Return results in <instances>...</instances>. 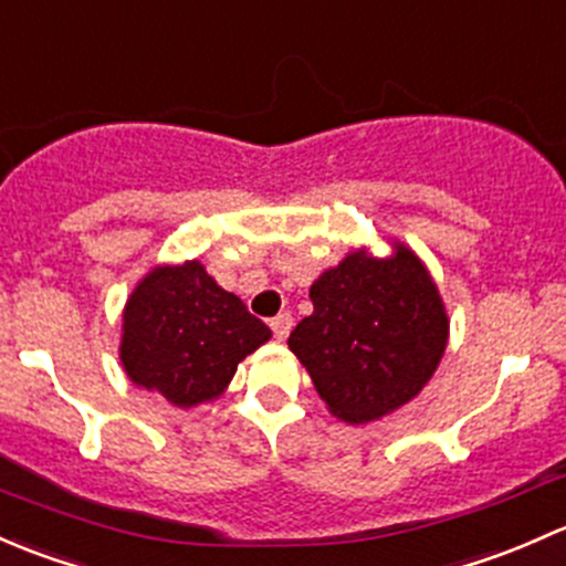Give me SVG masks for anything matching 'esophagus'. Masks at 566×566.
<instances>
[{
    "instance_id": "esophagus-1",
    "label": "esophagus",
    "mask_w": 566,
    "mask_h": 566,
    "mask_svg": "<svg viewBox=\"0 0 566 566\" xmlns=\"http://www.w3.org/2000/svg\"><path fill=\"white\" fill-rule=\"evenodd\" d=\"M270 326H272V332H275L277 340H285L291 332V326H294V318H291V313H277V316L270 322Z\"/></svg>"
}]
</instances>
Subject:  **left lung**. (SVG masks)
<instances>
[{
	"mask_svg": "<svg viewBox=\"0 0 566 566\" xmlns=\"http://www.w3.org/2000/svg\"><path fill=\"white\" fill-rule=\"evenodd\" d=\"M313 313L291 332L296 354L343 422H370L422 392L444 357L450 318L428 266L395 242L354 250L311 285Z\"/></svg>",
	"mask_w": 566,
	"mask_h": 566,
	"instance_id": "1",
	"label": "left lung"
}]
</instances>
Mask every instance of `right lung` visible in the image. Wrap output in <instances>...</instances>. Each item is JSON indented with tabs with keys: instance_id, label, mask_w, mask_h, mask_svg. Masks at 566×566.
Segmentation results:
<instances>
[{
	"instance_id": "1",
	"label": "right lung",
	"mask_w": 566,
	"mask_h": 566,
	"mask_svg": "<svg viewBox=\"0 0 566 566\" xmlns=\"http://www.w3.org/2000/svg\"><path fill=\"white\" fill-rule=\"evenodd\" d=\"M272 337L203 264L155 266L127 296L119 359L133 384L179 409L223 395L237 365Z\"/></svg>"
}]
</instances>
